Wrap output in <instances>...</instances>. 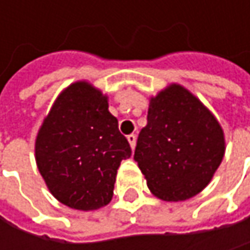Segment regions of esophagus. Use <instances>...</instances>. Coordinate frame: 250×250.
<instances>
[{
    "instance_id": "34e87169",
    "label": "esophagus",
    "mask_w": 250,
    "mask_h": 250,
    "mask_svg": "<svg viewBox=\"0 0 250 250\" xmlns=\"http://www.w3.org/2000/svg\"><path fill=\"white\" fill-rule=\"evenodd\" d=\"M127 140H128L131 149H134V146H136V134H128L127 136Z\"/></svg>"
}]
</instances>
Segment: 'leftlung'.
I'll return each instance as SVG.
<instances>
[{
  "mask_svg": "<svg viewBox=\"0 0 250 250\" xmlns=\"http://www.w3.org/2000/svg\"><path fill=\"white\" fill-rule=\"evenodd\" d=\"M225 150L219 120L185 86L169 83L150 97L134 161L155 197L178 203L197 195L213 179Z\"/></svg>",
  "mask_w": 250,
  "mask_h": 250,
  "instance_id": "obj_1",
  "label": "left lung"
}]
</instances>
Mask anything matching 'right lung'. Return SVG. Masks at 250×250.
Returning <instances> with one entry per match:
<instances>
[{"instance_id": "add662e5", "label": "right lung", "mask_w": 250, "mask_h": 250, "mask_svg": "<svg viewBox=\"0 0 250 250\" xmlns=\"http://www.w3.org/2000/svg\"><path fill=\"white\" fill-rule=\"evenodd\" d=\"M131 149L108 111V97L86 81L66 86L40 125L34 156L50 194L92 211L113 198L117 169Z\"/></svg>"}]
</instances>
